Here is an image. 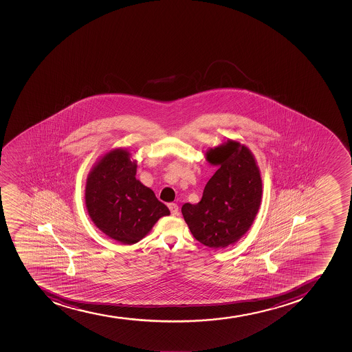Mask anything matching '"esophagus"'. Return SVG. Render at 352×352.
<instances>
[{
	"mask_svg": "<svg viewBox=\"0 0 352 352\" xmlns=\"http://www.w3.org/2000/svg\"><path fill=\"white\" fill-rule=\"evenodd\" d=\"M168 208H170V211H171L172 215L177 214V211H179V208H177V205L175 203H170L168 205Z\"/></svg>",
	"mask_w": 352,
	"mask_h": 352,
	"instance_id": "esophagus-1",
	"label": "esophagus"
}]
</instances>
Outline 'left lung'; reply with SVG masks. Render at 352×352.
Here are the masks:
<instances>
[{
  "instance_id": "1",
  "label": "left lung",
  "mask_w": 352,
  "mask_h": 352,
  "mask_svg": "<svg viewBox=\"0 0 352 352\" xmlns=\"http://www.w3.org/2000/svg\"><path fill=\"white\" fill-rule=\"evenodd\" d=\"M218 171L205 186L201 201L181 208L184 221L199 243L227 248L246 234L261 204L262 180L248 147L228 141L208 153Z\"/></svg>"
}]
</instances>
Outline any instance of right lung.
Wrapping results in <instances>:
<instances>
[{
    "mask_svg": "<svg viewBox=\"0 0 352 352\" xmlns=\"http://www.w3.org/2000/svg\"><path fill=\"white\" fill-rule=\"evenodd\" d=\"M135 172L130 153L116 149L94 166L85 188V204L94 225L122 244L140 241L158 219L170 214L154 191L135 179Z\"/></svg>",
    "mask_w": 352,
    "mask_h": 352,
    "instance_id": "obj_1",
    "label": "right lung"
}]
</instances>
